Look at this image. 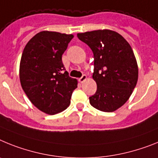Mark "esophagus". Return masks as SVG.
<instances>
[{
  "label": "esophagus",
  "instance_id": "1",
  "mask_svg": "<svg viewBox=\"0 0 158 158\" xmlns=\"http://www.w3.org/2000/svg\"><path fill=\"white\" fill-rule=\"evenodd\" d=\"M87 75H83V76H82V77L81 78H79V82H80V83H83V82H84L85 80H86V79H87Z\"/></svg>",
  "mask_w": 158,
  "mask_h": 158
}]
</instances>
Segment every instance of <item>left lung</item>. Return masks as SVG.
<instances>
[{
    "mask_svg": "<svg viewBox=\"0 0 158 158\" xmlns=\"http://www.w3.org/2000/svg\"><path fill=\"white\" fill-rule=\"evenodd\" d=\"M94 54L92 78L97 90L90 105L104 112H113L127 102L138 79L137 60L130 44L123 35L109 29L78 33Z\"/></svg>",
    "mask_w": 158,
    "mask_h": 158,
    "instance_id": "1",
    "label": "left lung"
}]
</instances>
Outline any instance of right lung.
Listing matches in <instances>:
<instances>
[{"instance_id":"obj_1","label":"right lung","mask_w":158,"mask_h":158,"mask_svg":"<svg viewBox=\"0 0 158 158\" xmlns=\"http://www.w3.org/2000/svg\"><path fill=\"white\" fill-rule=\"evenodd\" d=\"M74 37L72 34L43 31L24 47L20 63L21 87L40 110L53 115L71 103L78 81L71 78L62 62V55Z\"/></svg>"}]
</instances>
